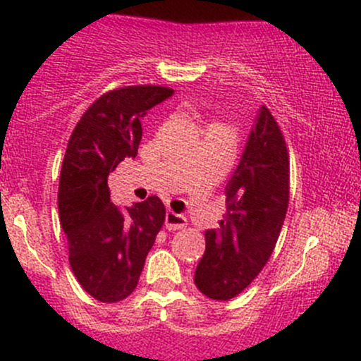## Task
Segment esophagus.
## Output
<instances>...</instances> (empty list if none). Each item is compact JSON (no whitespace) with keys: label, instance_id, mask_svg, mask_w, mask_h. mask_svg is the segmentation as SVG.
Segmentation results:
<instances>
[{"label":"esophagus","instance_id":"1","mask_svg":"<svg viewBox=\"0 0 361 361\" xmlns=\"http://www.w3.org/2000/svg\"><path fill=\"white\" fill-rule=\"evenodd\" d=\"M165 226L170 231H177V229H184L188 226V221H185L184 215L169 210L165 215Z\"/></svg>","mask_w":361,"mask_h":361}]
</instances>
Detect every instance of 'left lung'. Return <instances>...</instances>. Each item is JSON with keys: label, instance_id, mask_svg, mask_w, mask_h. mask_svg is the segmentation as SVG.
<instances>
[{"label": "left lung", "instance_id": "1", "mask_svg": "<svg viewBox=\"0 0 361 361\" xmlns=\"http://www.w3.org/2000/svg\"><path fill=\"white\" fill-rule=\"evenodd\" d=\"M290 161L273 114L259 107L243 154L226 185V214L205 231V254L195 283L215 300H228L254 281L274 250L288 208Z\"/></svg>", "mask_w": 361, "mask_h": 361}]
</instances>
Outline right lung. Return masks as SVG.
I'll list each match as a JSON object with an SVG mask.
<instances>
[{
    "instance_id": "1",
    "label": "right lung",
    "mask_w": 361,
    "mask_h": 361,
    "mask_svg": "<svg viewBox=\"0 0 361 361\" xmlns=\"http://www.w3.org/2000/svg\"><path fill=\"white\" fill-rule=\"evenodd\" d=\"M172 88L137 85L107 92L81 116L71 135L59 182V215L69 264L85 292L118 302L135 290L144 262L165 221L158 196L120 208L111 202L109 173L135 158L140 120L172 97Z\"/></svg>"
}]
</instances>
